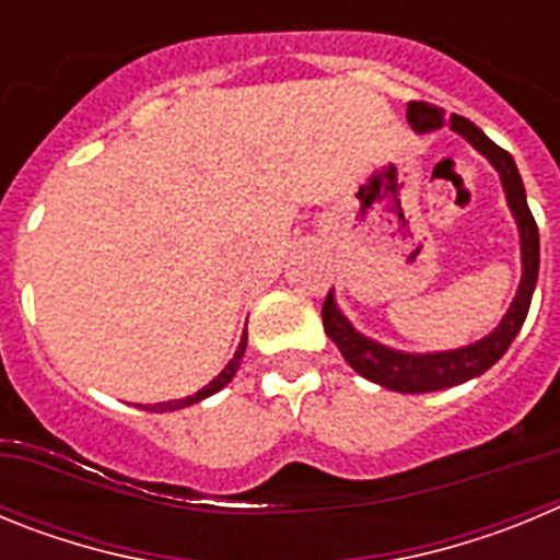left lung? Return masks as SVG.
Here are the masks:
<instances>
[{"label":"left lung","mask_w":560,"mask_h":560,"mask_svg":"<svg viewBox=\"0 0 560 560\" xmlns=\"http://www.w3.org/2000/svg\"><path fill=\"white\" fill-rule=\"evenodd\" d=\"M407 120L420 133L434 131L440 126H452V131L465 137L482 153L485 160L497 167L508 205H511L513 219L518 224V237H522V283H518L511 308H508V314H504V319L497 325L493 334L474 341V345H465V348L443 350V353H404V350H393L387 345H378V341L361 336L345 319V314L336 308L334 291H328V296H325L323 325L325 334L330 336V341L339 348V353L345 355L350 368L368 381H373V384L395 389V393H438V389L457 387L463 381L477 378L485 370L493 368L504 355V350L511 348V341L516 339L518 330H522L538 280V226L530 207H527L524 182L518 176L516 162L504 148L488 140L482 128H477L459 114H452L448 120H443V108L423 101L409 103Z\"/></svg>","instance_id":"left-lung-1"}]
</instances>
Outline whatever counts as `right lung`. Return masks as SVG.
Masks as SVG:
<instances>
[{
    "label": "right lung",
    "mask_w": 560,
    "mask_h": 560,
    "mask_svg": "<svg viewBox=\"0 0 560 560\" xmlns=\"http://www.w3.org/2000/svg\"><path fill=\"white\" fill-rule=\"evenodd\" d=\"M244 350H246V334L241 336V345H237V350H235V355H232V359H230V364H226V368L221 370V373L215 375V378H212L210 384H207V387H201L196 395H187V398L167 400V404H153L151 409H148V407L145 409H148V412H173V409H182V407H190V404H199L201 398H210L212 393H219V389H224L226 384H230L232 375H235V370L241 368Z\"/></svg>",
    "instance_id": "right-lung-1"
}]
</instances>
